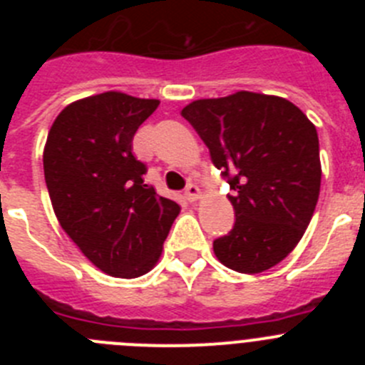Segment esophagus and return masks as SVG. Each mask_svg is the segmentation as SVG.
Masks as SVG:
<instances>
[{"instance_id":"1","label":"esophagus","mask_w":365,"mask_h":365,"mask_svg":"<svg viewBox=\"0 0 365 365\" xmlns=\"http://www.w3.org/2000/svg\"><path fill=\"white\" fill-rule=\"evenodd\" d=\"M185 197L188 199L190 202L197 201L199 197H201V190H199L197 185H193V182H188L185 188Z\"/></svg>"}]
</instances>
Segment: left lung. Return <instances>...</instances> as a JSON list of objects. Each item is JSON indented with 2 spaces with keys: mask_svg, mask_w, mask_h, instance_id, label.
Here are the masks:
<instances>
[{
  "mask_svg": "<svg viewBox=\"0 0 365 365\" xmlns=\"http://www.w3.org/2000/svg\"><path fill=\"white\" fill-rule=\"evenodd\" d=\"M180 115L232 190L235 222L214 241L217 259L243 274L278 265L302 240L320 195L314 124L289 100L250 91L195 100Z\"/></svg>",
  "mask_w": 365,
  "mask_h": 365,
  "instance_id": "left-lung-1",
  "label": "left lung"
}]
</instances>
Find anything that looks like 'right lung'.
<instances>
[{"label": "right lung", "mask_w": 365, "mask_h": 365, "mask_svg": "<svg viewBox=\"0 0 365 365\" xmlns=\"http://www.w3.org/2000/svg\"><path fill=\"white\" fill-rule=\"evenodd\" d=\"M159 100L108 91L67 106L54 120L43 172L58 221L102 272L138 278L157 263L179 205L146 185L133 135Z\"/></svg>", "instance_id": "add662e5"}]
</instances>
